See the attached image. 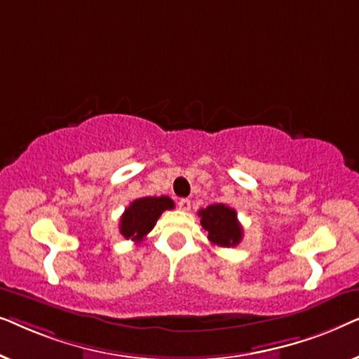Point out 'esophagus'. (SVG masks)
<instances>
[{
    "mask_svg": "<svg viewBox=\"0 0 359 359\" xmlns=\"http://www.w3.org/2000/svg\"><path fill=\"white\" fill-rule=\"evenodd\" d=\"M178 208L181 209V210H189L191 209V201L189 199H180L178 201Z\"/></svg>",
    "mask_w": 359,
    "mask_h": 359,
    "instance_id": "esophagus-1",
    "label": "esophagus"
}]
</instances>
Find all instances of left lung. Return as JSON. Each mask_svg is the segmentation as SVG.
I'll use <instances>...</instances> for the list:
<instances>
[{"label": "left lung", "instance_id": "obj_1", "mask_svg": "<svg viewBox=\"0 0 359 359\" xmlns=\"http://www.w3.org/2000/svg\"><path fill=\"white\" fill-rule=\"evenodd\" d=\"M201 225L208 232V238L217 247H237L242 242L243 229L235 209L225 204H212L199 210Z\"/></svg>", "mask_w": 359, "mask_h": 359}]
</instances>
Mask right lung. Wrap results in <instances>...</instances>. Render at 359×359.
<instances>
[{
  "label": "right lung",
  "mask_w": 359,
  "mask_h": 359,
  "mask_svg": "<svg viewBox=\"0 0 359 359\" xmlns=\"http://www.w3.org/2000/svg\"><path fill=\"white\" fill-rule=\"evenodd\" d=\"M175 203L168 196L160 198H140L130 203L121 217L119 230L127 240H134L135 243L142 242L147 233L155 227L156 220L165 210L173 209Z\"/></svg>",
  "instance_id": "right-lung-1"
}]
</instances>
